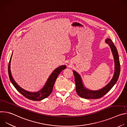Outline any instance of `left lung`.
I'll return each mask as SVG.
<instances>
[{
    "label": "left lung",
    "mask_w": 127,
    "mask_h": 127,
    "mask_svg": "<svg viewBox=\"0 0 127 127\" xmlns=\"http://www.w3.org/2000/svg\"><path fill=\"white\" fill-rule=\"evenodd\" d=\"M105 42L110 46L114 57L115 65L114 75L110 83L105 87L97 91H91L83 87L80 75L76 71H74L73 73L76 84V93L77 95L82 98L85 99H97L102 97L112 89L119 78L120 73V63L117 48L111 39H107L105 40Z\"/></svg>",
    "instance_id": "obj_1"
}]
</instances>
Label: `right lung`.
<instances>
[{
    "instance_id": "obj_1",
    "label": "right lung",
    "mask_w": 127,
    "mask_h": 127,
    "mask_svg": "<svg viewBox=\"0 0 127 127\" xmlns=\"http://www.w3.org/2000/svg\"><path fill=\"white\" fill-rule=\"evenodd\" d=\"M12 55V54L10 58L8 67V75H9L10 80L18 92L20 93L25 97L32 100L40 101L47 97L52 92L54 83H55L58 76L63 70H64L66 68L65 65H63V66H60L59 67L57 68V69H56L55 70H54L53 72H52V73L51 74L50 76L49 77L44 88L41 90H40L39 92L35 93H29L25 91V90L23 89L19 85H18L14 81L11 76V71H10V61H11Z\"/></svg>"
}]
</instances>
